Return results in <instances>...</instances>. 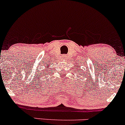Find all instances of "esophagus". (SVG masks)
<instances>
[{
	"mask_svg": "<svg viewBox=\"0 0 125 125\" xmlns=\"http://www.w3.org/2000/svg\"><path fill=\"white\" fill-rule=\"evenodd\" d=\"M62 58H63V59H66L67 58V56H66V54H63Z\"/></svg>",
	"mask_w": 125,
	"mask_h": 125,
	"instance_id": "34e87169",
	"label": "esophagus"
}]
</instances>
